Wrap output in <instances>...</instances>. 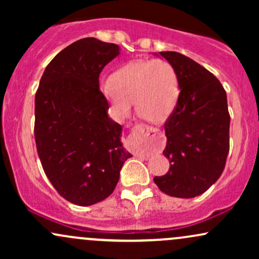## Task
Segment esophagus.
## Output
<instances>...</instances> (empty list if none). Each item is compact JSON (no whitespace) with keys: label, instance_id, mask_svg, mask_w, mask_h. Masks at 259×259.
I'll list each match as a JSON object with an SVG mask.
<instances>
[{"label":"esophagus","instance_id":"1","mask_svg":"<svg viewBox=\"0 0 259 259\" xmlns=\"http://www.w3.org/2000/svg\"><path fill=\"white\" fill-rule=\"evenodd\" d=\"M134 133H141V134H150L154 132V129L152 126H148V125H144V124H139V125H135L133 129ZM140 156H142L145 158V157H148V156H144V154H140Z\"/></svg>","mask_w":259,"mask_h":259}]
</instances>
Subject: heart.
<instances>
[{"instance_id": "heart-1", "label": "heart", "mask_w": 259, "mask_h": 259, "mask_svg": "<svg viewBox=\"0 0 259 259\" xmlns=\"http://www.w3.org/2000/svg\"><path fill=\"white\" fill-rule=\"evenodd\" d=\"M102 94L120 117H127L133 102L144 119L159 123L174 109L179 96V78L164 59H139L126 63L102 86Z\"/></svg>"}]
</instances>
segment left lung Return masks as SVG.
<instances>
[{
	"instance_id": "8db88e82",
	"label": "left lung",
	"mask_w": 259,
	"mask_h": 259,
	"mask_svg": "<svg viewBox=\"0 0 259 259\" xmlns=\"http://www.w3.org/2000/svg\"><path fill=\"white\" fill-rule=\"evenodd\" d=\"M175 68L180 94L164 123L170 167L153 181L164 194L191 198L206 192L224 170L229 153L227 92L209 70L179 52H159Z\"/></svg>"
}]
</instances>
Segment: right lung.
<instances>
[{"instance_id": "add662e5", "label": "right lung", "mask_w": 259, "mask_h": 259, "mask_svg": "<svg viewBox=\"0 0 259 259\" xmlns=\"http://www.w3.org/2000/svg\"><path fill=\"white\" fill-rule=\"evenodd\" d=\"M118 55L115 44L75 41L50 62L35 95L34 134L44 171L58 194L78 206L108 197L133 157L100 90V73Z\"/></svg>"}]
</instances>
